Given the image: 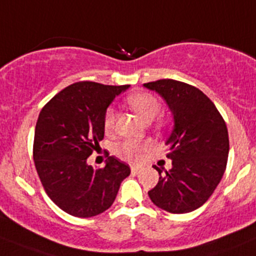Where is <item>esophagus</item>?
Wrapping results in <instances>:
<instances>
[{
    "label": "esophagus",
    "instance_id": "1",
    "mask_svg": "<svg viewBox=\"0 0 256 256\" xmlns=\"http://www.w3.org/2000/svg\"><path fill=\"white\" fill-rule=\"evenodd\" d=\"M131 172H132L134 175H138V174L140 172V168H136V166H132V168H131Z\"/></svg>",
    "mask_w": 256,
    "mask_h": 256
}]
</instances>
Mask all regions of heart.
Returning a JSON list of instances; mask_svg holds the SVG:
<instances>
[{
    "label": "heart",
    "instance_id": "1",
    "mask_svg": "<svg viewBox=\"0 0 256 256\" xmlns=\"http://www.w3.org/2000/svg\"><path fill=\"white\" fill-rule=\"evenodd\" d=\"M126 102L130 106L131 110L135 111L144 121L148 122L152 121L156 116L160 114L161 111V102L158 98L151 95L148 92H136L131 94L128 96ZM104 130L106 134H111L115 130L116 126V111L115 108H108L104 114L102 118ZM148 150V145L146 144L138 142V141L128 140L124 141L122 144L118 145L115 152L122 160L128 161V162L138 164L142 160L144 151Z\"/></svg>",
    "mask_w": 256,
    "mask_h": 256
}]
</instances>
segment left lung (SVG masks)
Listing matches in <instances>:
<instances>
[{"label": "left lung", "mask_w": 256, "mask_h": 256, "mask_svg": "<svg viewBox=\"0 0 256 256\" xmlns=\"http://www.w3.org/2000/svg\"><path fill=\"white\" fill-rule=\"evenodd\" d=\"M156 91L174 115L166 140L172 168L158 171V182L148 191L151 202L171 214H185L208 202L225 172L229 155L226 124L202 91L181 81L162 78L144 84Z\"/></svg>", "instance_id": "1"}]
</instances>
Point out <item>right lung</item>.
<instances>
[{
    "mask_svg": "<svg viewBox=\"0 0 256 256\" xmlns=\"http://www.w3.org/2000/svg\"><path fill=\"white\" fill-rule=\"evenodd\" d=\"M128 88L80 81L60 91L40 112L34 166L50 199L72 216L91 218L108 210L121 181L130 175L128 165L115 156H108L102 168L88 165L104 138V114Z\"/></svg>",
    "mask_w": 256,
    "mask_h": 256,
    "instance_id": "right-lung-1",
    "label": "right lung"
}]
</instances>
